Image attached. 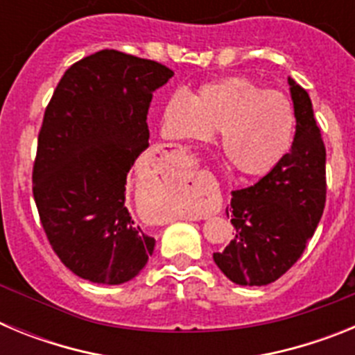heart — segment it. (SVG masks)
<instances>
[{
	"mask_svg": "<svg viewBox=\"0 0 355 355\" xmlns=\"http://www.w3.org/2000/svg\"><path fill=\"white\" fill-rule=\"evenodd\" d=\"M297 117L283 92L266 90L245 76L202 85L196 97L175 92L163 106L168 139L208 142L222 131V153L241 175L270 174L293 146Z\"/></svg>",
	"mask_w": 355,
	"mask_h": 355,
	"instance_id": "1",
	"label": "heart"
}]
</instances>
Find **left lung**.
<instances>
[{
	"label": "left lung",
	"instance_id": "obj_1",
	"mask_svg": "<svg viewBox=\"0 0 355 355\" xmlns=\"http://www.w3.org/2000/svg\"><path fill=\"white\" fill-rule=\"evenodd\" d=\"M293 99L295 139L286 158L249 188L234 190L227 216L234 238L216 266L241 286H265L286 274L302 256L325 208V146L309 94L288 78Z\"/></svg>",
	"mask_w": 355,
	"mask_h": 355
}]
</instances>
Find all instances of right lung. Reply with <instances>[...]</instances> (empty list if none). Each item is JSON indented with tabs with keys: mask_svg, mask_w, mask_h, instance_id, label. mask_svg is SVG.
Returning <instances> with one entry per match:
<instances>
[{
	"mask_svg": "<svg viewBox=\"0 0 355 355\" xmlns=\"http://www.w3.org/2000/svg\"><path fill=\"white\" fill-rule=\"evenodd\" d=\"M174 72L155 60L103 49L72 64L44 112L33 199L51 249L72 274L128 283L155 238L126 208V178L149 147L153 92Z\"/></svg>",
	"mask_w": 355,
	"mask_h": 355,
	"instance_id": "right-lung-1",
	"label": "right lung"
}]
</instances>
